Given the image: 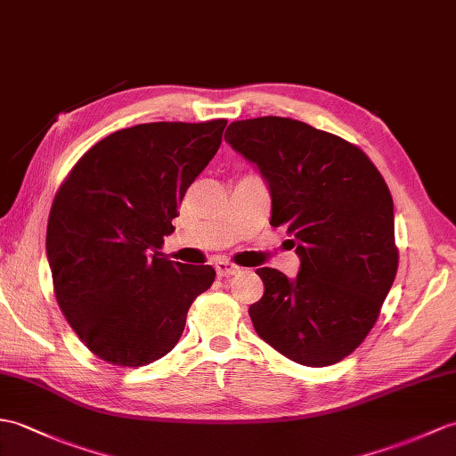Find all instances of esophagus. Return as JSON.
I'll return each instance as SVG.
<instances>
[{"mask_svg": "<svg viewBox=\"0 0 456 456\" xmlns=\"http://www.w3.org/2000/svg\"><path fill=\"white\" fill-rule=\"evenodd\" d=\"M216 272H217L219 278H231V276H237V273H240V268L237 266V264H232V262L217 260L216 262Z\"/></svg>", "mask_w": 456, "mask_h": 456, "instance_id": "34e87169", "label": "esophagus"}]
</instances>
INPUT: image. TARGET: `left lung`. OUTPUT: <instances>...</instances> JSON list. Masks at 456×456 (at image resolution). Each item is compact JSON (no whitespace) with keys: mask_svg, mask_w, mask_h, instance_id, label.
Masks as SVG:
<instances>
[{"mask_svg":"<svg viewBox=\"0 0 456 456\" xmlns=\"http://www.w3.org/2000/svg\"><path fill=\"white\" fill-rule=\"evenodd\" d=\"M225 142L260 168L270 225L288 229L301 258L295 280L256 270L264 295L248 309L254 330L295 363L342 362L371 332L398 270L383 175L357 145L281 116L232 122Z\"/></svg>","mask_w":456,"mask_h":456,"instance_id":"8db88e82","label":"left lung"}]
</instances>
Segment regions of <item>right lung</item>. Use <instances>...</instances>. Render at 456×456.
I'll return each mask as SVG.
<instances>
[{
    "label": "right lung",
    "mask_w": 456,
    "mask_h": 456,
    "mask_svg": "<svg viewBox=\"0 0 456 456\" xmlns=\"http://www.w3.org/2000/svg\"><path fill=\"white\" fill-rule=\"evenodd\" d=\"M225 118L118 130L73 165L50 208L46 254L60 309L102 362L142 367L183 336L211 266L163 258L188 186L221 145Z\"/></svg>",
    "instance_id": "1"
}]
</instances>
